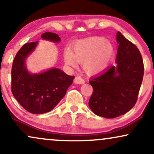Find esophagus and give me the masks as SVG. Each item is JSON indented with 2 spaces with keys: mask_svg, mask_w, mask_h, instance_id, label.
<instances>
[{
  "mask_svg": "<svg viewBox=\"0 0 154 154\" xmlns=\"http://www.w3.org/2000/svg\"><path fill=\"white\" fill-rule=\"evenodd\" d=\"M74 82H75V83H76V84L82 85L85 83V79L82 78L81 77H79V76H76L75 79H74Z\"/></svg>",
  "mask_w": 154,
  "mask_h": 154,
  "instance_id": "34e87169",
  "label": "esophagus"
}]
</instances>
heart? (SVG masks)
Here are the masks:
<instances>
[{"label":"heart","mask_w":154,"mask_h":154,"mask_svg":"<svg viewBox=\"0 0 154 154\" xmlns=\"http://www.w3.org/2000/svg\"><path fill=\"white\" fill-rule=\"evenodd\" d=\"M113 51L112 44L104 38L92 37L76 43L72 51H65L64 57L68 65L75 66L77 62H83L86 72L95 73L106 66Z\"/></svg>","instance_id":"heart-1"}]
</instances>
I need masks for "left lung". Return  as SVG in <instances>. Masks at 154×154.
Returning a JSON list of instances; mask_svg holds the SVG:
<instances>
[{"label": "left lung", "instance_id": "obj_1", "mask_svg": "<svg viewBox=\"0 0 154 154\" xmlns=\"http://www.w3.org/2000/svg\"><path fill=\"white\" fill-rule=\"evenodd\" d=\"M119 44L116 65L91 78L93 92L89 106L94 113L114 118L126 113L136 103L144 73L140 51L134 44L117 34Z\"/></svg>", "mask_w": 154, "mask_h": 154}]
</instances>
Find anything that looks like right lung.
<instances>
[{
    "label": "right lung",
    "mask_w": 154,
    "mask_h": 154,
    "mask_svg": "<svg viewBox=\"0 0 154 154\" xmlns=\"http://www.w3.org/2000/svg\"><path fill=\"white\" fill-rule=\"evenodd\" d=\"M44 39L58 42L60 38L51 32L42 34ZM37 42L26 43L18 50L11 69V91L20 105L28 112L42 114L49 112L65 95L74 76L59 69H51L39 75H31L25 66L26 59L36 47Z\"/></svg>",
    "instance_id": "obj_1"
}]
</instances>
